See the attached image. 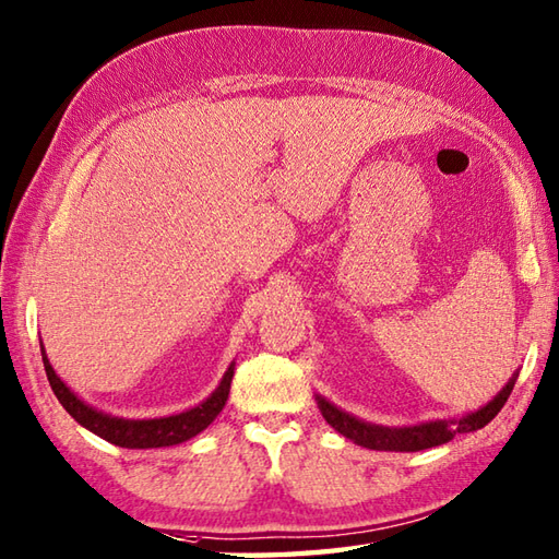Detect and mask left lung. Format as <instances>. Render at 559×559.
Instances as JSON below:
<instances>
[{
	"instance_id": "1",
	"label": "left lung",
	"mask_w": 559,
	"mask_h": 559,
	"mask_svg": "<svg viewBox=\"0 0 559 559\" xmlns=\"http://www.w3.org/2000/svg\"><path fill=\"white\" fill-rule=\"evenodd\" d=\"M514 382H516V376L510 378V382L504 384L502 392L495 396L492 402H488L474 414H468L459 420H430V424H420L412 428L370 426L366 420H358L346 412H340L337 406H332L330 402L322 400V396H318V406L334 430L342 432L344 438L354 440L356 444H361V448L384 450V452H418V450L438 448V444L450 442L454 436H459V432H474L483 426H488L490 420L500 414L507 396L512 394Z\"/></svg>"
}]
</instances>
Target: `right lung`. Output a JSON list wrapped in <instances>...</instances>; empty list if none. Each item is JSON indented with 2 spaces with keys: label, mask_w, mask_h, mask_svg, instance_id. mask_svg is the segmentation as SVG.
Here are the masks:
<instances>
[{
  "label": "right lung",
  "mask_w": 559,
  "mask_h": 559,
  "mask_svg": "<svg viewBox=\"0 0 559 559\" xmlns=\"http://www.w3.org/2000/svg\"><path fill=\"white\" fill-rule=\"evenodd\" d=\"M43 364L49 384H52V392L57 394L59 404L67 408V412L79 420L83 428H88L95 436L103 440L117 444V448H129V450H147V448H169V444H179L191 440L198 432H203L217 414L222 406L227 404L231 378H234V366L222 378L219 388L207 396L203 404H198L189 412L167 416V418H151V420H129V418H117L107 416L103 412H95L93 406L83 404L76 394H73L64 382L59 380L55 368L49 366L45 349H43Z\"/></svg>",
  "instance_id": "add662e5"
}]
</instances>
